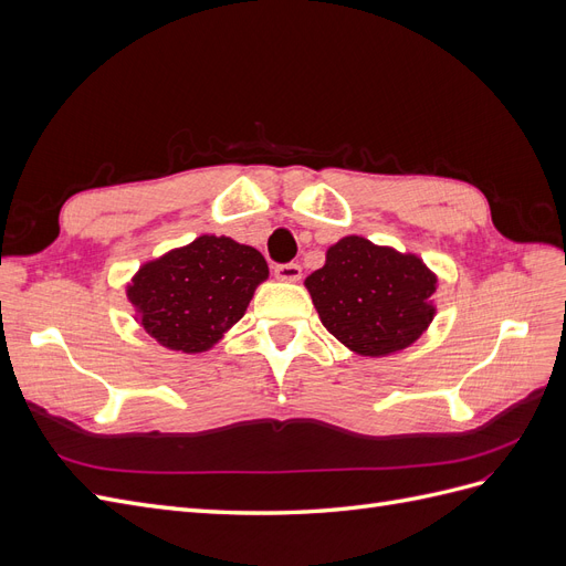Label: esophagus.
Returning a JSON list of instances; mask_svg holds the SVG:
<instances>
[{
  "label": "esophagus",
  "mask_w": 566,
  "mask_h": 566,
  "mask_svg": "<svg viewBox=\"0 0 566 566\" xmlns=\"http://www.w3.org/2000/svg\"><path fill=\"white\" fill-rule=\"evenodd\" d=\"M273 276H276L279 281H285V283H295L302 279V269H300V264H279L276 269H273Z\"/></svg>",
  "instance_id": "34e87169"
}]
</instances>
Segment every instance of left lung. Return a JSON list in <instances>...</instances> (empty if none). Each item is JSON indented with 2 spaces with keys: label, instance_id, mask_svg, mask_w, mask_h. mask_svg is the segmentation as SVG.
I'll return each instance as SVG.
<instances>
[{
  "label": "left lung",
  "instance_id": "1",
  "mask_svg": "<svg viewBox=\"0 0 566 566\" xmlns=\"http://www.w3.org/2000/svg\"><path fill=\"white\" fill-rule=\"evenodd\" d=\"M321 323L358 356L413 345L437 314V273L418 254L345 235L304 281Z\"/></svg>",
  "mask_w": 566,
  "mask_h": 566
}]
</instances>
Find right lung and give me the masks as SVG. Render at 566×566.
Returning <instances> with one entry per match:
<instances>
[{"mask_svg":"<svg viewBox=\"0 0 566 566\" xmlns=\"http://www.w3.org/2000/svg\"><path fill=\"white\" fill-rule=\"evenodd\" d=\"M266 279L260 250L205 233L139 266L127 283V300L158 345L200 354L245 316L256 285Z\"/></svg>","mask_w":566,"mask_h":566,"instance_id":"add662e5","label":"right lung"}]
</instances>
